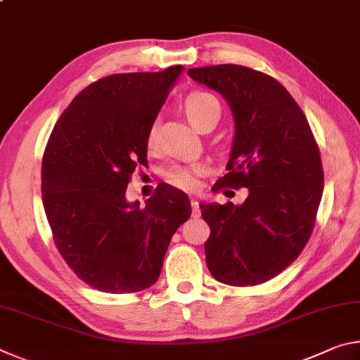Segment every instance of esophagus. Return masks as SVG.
Masks as SVG:
<instances>
[{
  "label": "esophagus",
  "instance_id": "esophagus-1",
  "mask_svg": "<svg viewBox=\"0 0 360 360\" xmlns=\"http://www.w3.org/2000/svg\"><path fill=\"white\" fill-rule=\"evenodd\" d=\"M192 216L198 217L200 216V205L197 200H192Z\"/></svg>",
  "mask_w": 360,
  "mask_h": 360
}]
</instances>
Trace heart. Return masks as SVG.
Segmentation results:
<instances>
[{
	"instance_id": "1",
	"label": "heart",
	"mask_w": 360,
	"mask_h": 360,
	"mask_svg": "<svg viewBox=\"0 0 360 360\" xmlns=\"http://www.w3.org/2000/svg\"><path fill=\"white\" fill-rule=\"evenodd\" d=\"M184 109L188 120L202 129L206 122L211 119H219L221 115V103L214 95L203 90H197L187 96L184 101ZM155 143V127H152L148 133V144L154 146ZM205 169L202 167H174L165 173V179L169 186L179 191L193 192L198 187V176L203 174Z\"/></svg>"
}]
</instances>
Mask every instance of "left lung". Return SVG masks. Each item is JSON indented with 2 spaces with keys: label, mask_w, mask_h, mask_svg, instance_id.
Wrapping results in <instances>:
<instances>
[{
  "label": "left lung",
  "mask_w": 360,
  "mask_h": 360,
  "mask_svg": "<svg viewBox=\"0 0 360 360\" xmlns=\"http://www.w3.org/2000/svg\"><path fill=\"white\" fill-rule=\"evenodd\" d=\"M227 100L235 139L221 187L248 188L245 203H202L211 235L206 265L217 281L257 285L279 275L307 245L324 191V172L307 117L275 77L241 65L187 71Z\"/></svg>",
  "instance_id": "obj_1"
}]
</instances>
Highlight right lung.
<instances>
[{
  "label": "right lung",
  "mask_w": 360,
  "mask_h": 360,
  "mask_svg": "<svg viewBox=\"0 0 360 360\" xmlns=\"http://www.w3.org/2000/svg\"><path fill=\"white\" fill-rule=\"evenodd\" d=\"M182 70L98 79L76 95L49 138L44 211L60 255L90 288L109 294L150 288L173 235L192 214L187 195L167 184L144 208L125 198L133 172L148 163V133Z\"/></svg>",
  "instance_id": "obj_1"
}]
</instances>
